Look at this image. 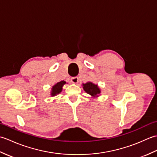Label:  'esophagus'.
Instances as JSON below:
<instances>
[{"instance_id": "esophagus-1", "label": "esophagus", "mask_w": 157, "mask_h": 157, "mask_svg": "<svg viewBox=\"0 0 157 157\" xmlns=\"http://www.w3.org/2000/svg\"><path fill=\"white\" fill-rule=\"evenodd\" d=\"M79 81V78L78 77H73V78H71V82L73 84H77Z\"/></svg>"}]
</instances>
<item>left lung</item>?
<instances>
[{
	"label": "left lung",
	"mask_w": 157,
	"mask_h": 157,
	"mask_svg": "<svg viewBox=\"0 0 157 157\" xmlns=\"http://www.w3.org/2000/svg\"><path fill=\"white\" fill-rule=\"evenodd\" d=\"M83 86H84L83 88H84V90L92 96H97L101 93V90H100L98 86L92 84V82H88L86 84H83Z\"/></svg>",
	"instance_id": "1"
}]
</instances>
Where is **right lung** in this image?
<instances>
[{
  "label": "right lung",
  "mask_w": 157,
  "mask_h": 157,
  "mask_svg": "<svg viewBox=\"0 0 157 157\" xmlns=\"http://www.w3.org/2000/svg\"><path fill=\"white\" fill-rule=\"evenodd\" d=\"M65 84H66V82L65 81H61L60 82H58L56 84H55L52 88L51 95L52 96H54L56 94H59V93L62 91V88H63V85Z\"/></svg>",
  "instance_id": "add662e5"
}]
</instances>
